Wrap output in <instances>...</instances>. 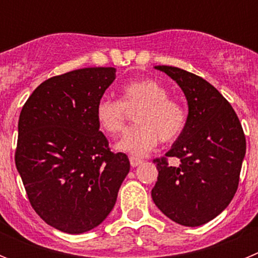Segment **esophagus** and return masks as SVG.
<instances>
[{"label": "esophagus", "mask_w": 258, "mask_h": 258, "mask_svg": "<svg viewBox=\"0 0 258 258\" xmlns=\"http://www.w3.org/2000/svg\"><path fill=\"white\" fill-rule=\"evenodd\" d=\"M129 161H131V165L133 166V168H136V166L141 165V164L143 163L142 159H140V157H136V156L129 157Z\"/></svg>", "instance_id": "obj_1"}]
</instances>
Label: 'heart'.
<instances>
[{
	"label": "heart",
	"instance_id": "heart-1",
	"mask_svg": "<svg viewBox=\"0 0 258 258\" xmlns=\"http://www.w3.org/2000/svg\"><path fill=\"white\" fill-rule=\"evenodd\" d=\"M138 111L133 127L116 143L117 151L145 156L156 147L159 140L173 142L183 133L187 113L181 103L169 98L165 86L154 79L137 80L122 89L121 101L104 98L95 107V117L109 136L121 133L126 121V109Z\"/></svg>",
	"mask_w": 258,
	"mask_h": 258
}]
</instances>
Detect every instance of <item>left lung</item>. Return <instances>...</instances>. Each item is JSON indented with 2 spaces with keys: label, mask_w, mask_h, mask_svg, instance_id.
Instances as JSON below:
<instances>
[{
  "label": "left lung",
  "mask_w": 258,
  "mask_h": 258,
  "mask_svg": "<svg viewBox=\"0 0 258 258\" xmlns=\"http://www.w3.org/2000/svg\"><path fill=\"white\" fill-rule=\"evenodd\" d=\"M178 84L187 101V122L165 156L178 157L172 166L156 159L155 206L182 226H202L226 209L236 192L245 137L235 111L217 89L197 75L155 66Z\"/></svg>",
  "instance_id": "obj_1"
}]
</instances>
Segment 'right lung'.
Segmentation results:
<instances>
[{
  "mask_svg": "<svg viewBox=\"0 0 258 258\" xmlns=\"http://www.w3.org/2000/svg\"><path fill=\"white\" fill-rule=\"evenodd\" d=\"M116 79L112 67H90L51 77L23 106L15 164L29 203L47 225L83 234L112 211L131 169L109 151L95 107Z\"/></svg>",
  "mask_w": 258,
  "mask_h": 258,
  "instance_id": "obj_1",
  "label": "right lung"
}]
</instances>
